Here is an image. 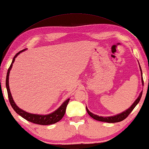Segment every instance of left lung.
<instances>
[{
  "label": "left lung",
  "mask_w": 149,
  "mask_h": 149,
  "mask_svg": "<svg viewBox=\"0 0 149 149\" xmlns=\"http://www.w3.org/2000/svg\"><path fill=\"white\" fill-rule=\"evenodd\" d=\"M139 66H140V65H139ZM140 70H141V77H142V79H141V81H142V84H143V85H144V82H143V79L142 70H141V66H140ZM142 93H143V91H141L137 99L135 100V101L133 102V104L132 106H131V107L129 108H128V109H127L125 111H123V112L120 113V114H119L114 116H109V117L99 116L95 115L94 114H93L92 112H91L90 111L87 109V108L86 107L87 112L91 117L93 118V119L97 120V121H100V122H108V123H116V122H121V121H123V120H125V118L130 115V113L132 112V110L134 109V108L136 107V106H137V104H138L139 102L140 101L141 96H142Z\"/></svg>",
  "instance_id": "obj_1"
}]
</instances>
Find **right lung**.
Listing matches in <instances>:
<instances>
[{
  "label": "right lung",
  "mask_w": 149,
  "mask_h": 149,
  "mask_svg": "<svg viewBox=\"0 0 149 149\" xmlns=\"http://www.w3.org/2000/svg\"><path fill=\"white\" fill-rule=\"evenodd\" d=\"M26 49L22 50V51H19V52H17L16 55H15L13 60H12L11 65H10L9 68L8 70V72H7L6 79V87L7 92H8V99H9L10 103L12 108H13L17 114H18L19 116H21L22 118H24V119L29 121L30 122L36 123V124L43 125L53 124V123L59 122V121L61 120L63 118V116H64L65 112V109H66V107L69 102L70 99H68L66 100H65V101L62 103V104L60 106V107L58 108L56 110H55L54 112L50 113V114H47V115L35 114H31V113L27 112L26 111L20 109V108L16 104V103L14 102L13 99H12L10 91V88H9L8 79H9L10 71V70L12 68V65H13V63L14 62L15 59H16V57L19 54L21 53L22 52L24 51Z\"/></svg>",
  "instance_id": "add662e5"
}]
</instances>
